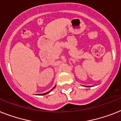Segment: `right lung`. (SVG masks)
<instances>
[{
	"mask_svg": "<svg viewBox=\"0 0 121 121\" xmlns=\"http://www.w3.org/2000/svg\"><path fill=\"white\" fill-rule=\"evenodd\" d=\"M53 89H54V88H53ZM49 93V92H47V93H42V95H45V94H47V93Z\"/></svg>",
	"mask_w": 121,
	"mask_h": 121,
	"instance_id": "right-lung-1",
	"label": "right lung"
}]
</instances>
